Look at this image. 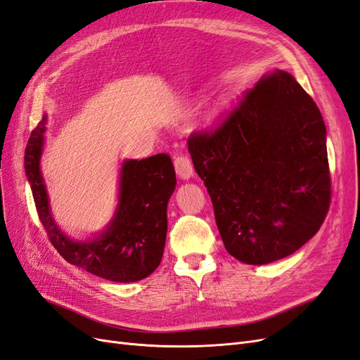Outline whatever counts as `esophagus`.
Wrapping results in <instances>:
<instances>
[{
  "mask_svg": "<svg viewBox=\"0 0 360 360\" xmlns=\"http://www.w3.org/2000/svg\"><path fill=\"white\" fill-rule=\"evenodd\" d=\"M174 167H176V172L180 179L188 180L192 177L193 167H192V162L188 156H184V155L177 156L176 159H174Z\"/></svg>",
  "mask_w": 360,
  "mask_h": 360,
  "instance_id": "esophagus-1",
  "label": "esophagus"
}]
</instances>
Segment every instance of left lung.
I'll use <instances>...</instances> for the list:
<instances>
[{
  "label": "left lung",
  "mask_w": 360,
  "mask_h": 360,
  "mask_svg": "<svg viewBox=\"0 0 360 360\" xmlns=\"http://www.w3.org/2000/svg\"><path fill=\"white\" fill-rule=\"evenodd\" d=\"M188 148L238 261L288 257L320 230L332 200L326 126L290 73L261 78L216 126L192 132Z\"/></svg>",
  "instance_id": "1"
}]
</instances>
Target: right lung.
Instances as JSON below:
<instances>
[{"label":"right lung","instance_id":"1","mask_svg":"<svg viewBox=\"0 0 360 360\" xmlns=\"http://www.w3.org/2000/svg\"><path fill=\"white\" fill-rule=\"evenodd\" d=\"M46 117L32 130L25 147V174L39 219L51 243L68 263L114 282H135L160 264L167 238V205L176 189V171L168 155L124 160L120 176L118 207L106 230L91 242L64 236L49 210L40 172Z\"/></svg>","mask_w":360,"mask_h":360}]
</instances>
